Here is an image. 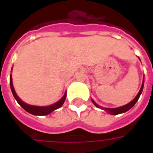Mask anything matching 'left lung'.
I'll list each match as a JSON object with an SVG mask.
<instances>
[{
    "label": "left lung",
    "instance_id": "1",
    "mask_svg": "<svg viewBox=\"0 0 153 153\" xmlns=\"http://www.w3.org/2000/svg\"><path fill=\"white\" fill-rule=\"evenodd\" d=\"M144 82H145V77H144V79H143V82H142V85H141V87H140V91L138 92V94H137L135 98L133 100L131 101L130 102H128V104L125 105H122V106H120V107H117V108H105V107H102L99 105H98L96 103L93 99H91L92 102L94 103V105H95L96 107H98V108H100V109H103L105 111H106L108 114H112V115H117V114H123L125 112L128 111L129 109L132 108V107L136 104V102H137L139 98H140V94L142 93V91H143V88H144Z\"/></svg>",
    "mask_w": 153,
    "mask_h": 153
}]
</instances>
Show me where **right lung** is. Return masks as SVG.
<instances>
[{
	"label": "right lung",
	"mask_w": 153,
	"mask_h": 153,
	"mask_svg": "<svg viewBox=\"0 0 153 153\" xmlns=\"http://www.w3.org/2000/svg\"><path fill=\"white\" fill-rule=\"evenodd\" d=\"M10 87L12 93H13L14 98L16 100V102L19 103L20 106L22 107L23 109H25V111H27V113H29L33 115H39V116H44V115H48L50 114L51 112H53L55 109H59L62 106L63 103L65 102L66 97H67V92L64 94V95L62 96V98H60L59 100L56 102L55 103L48 106H39V105H29L25 103V102H23L19 97L17 96L14 87H13V79H12V74H10Z\"/></svg>",
	"instance_id": "1"
}]
</instances>
